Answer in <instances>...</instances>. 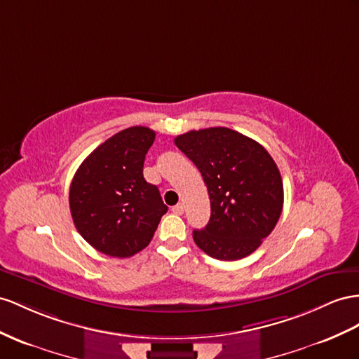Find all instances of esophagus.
Wrapping results in <instances>:
<instances>
[{
    "label": "esophagus",
    "mask_w": 359,
    "mask_h": 359,
    "mask_svg": "<svg viewBox=\"0 0 359 359\" xmlns=\"http://www.w3.org/2000/svg\"><path fill=\"white\" fill-rule=\"evenodd\" d=\"M172 212L174 214H176V215H182L183 212H185V205H183V203H177L176 206H172Z\"/></svg>",
    "instance_id": "esophagus-1"
}]
</instances>
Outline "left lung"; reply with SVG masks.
<instances>
[{
	"instance_id": "left-lung-1",
	"label": "left lung",
	"mask_w": 359,
	"mask_h": 359,
	"mask_svg": "<svg viewBox=\"0 0 359 359\" xmlns=\"http://www.w3.org/2000/svg\"><path fill=\"white\" fill-rule=\"evenodd\" d=\"M174 142L201 172L210 198L209 223L192 232L196 244L222 261L253 253L283 206L282 177L269 151L227 127L191 130Z\"/></svg>"
}]
</instances>
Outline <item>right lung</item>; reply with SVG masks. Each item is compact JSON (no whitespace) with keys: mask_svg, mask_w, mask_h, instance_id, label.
<instances>
[{"mask_svg":"<svg viewBox=\"0 0 359 359\" xmlns=\"http://www.w3.org/2000/svg\"><path fill=\"white\" fill-rule=\"evenodd\" d=\"M156 133L135 126L109 137L81 162L69 187V209L79 233L95 250L130 258L150 244L163 205L144 179L145 154Z\"/></svg>","mask_w":359,"mask_h":359,"instance_id":"add662e5","label":"right lung"}]
</instances>
